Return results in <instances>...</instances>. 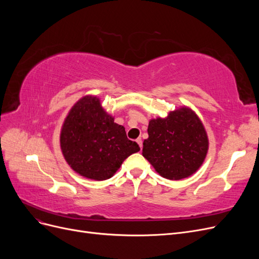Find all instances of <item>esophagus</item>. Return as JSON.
I'll return each mask as SVG.
<instances>
[{
	"mask_svg": "<svg viewBox=\"0 0 259 259\" xmlns=\"http://www.w3.org/2000/svg\"><path fill=\"white\" fill-rule=\"evenodd\" d=\"M136 143L139 145V147H140V149H143V140H142V138H137V140H136Z\"/></svg>",
	"mask_w": 259,
	"mask_h": 259,
	"instance_id": "1",
	"label": "esophagus"
}]
</instances>
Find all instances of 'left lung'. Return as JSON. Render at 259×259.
I'll return each instance as SVG.
<instances>
[{
  "mask_svg": "<svg viewBox=\"0 0 259 259\" xmlns=\"http://www.w3.org/2000/svg\"><path fill=\"white\" fill-rule=\"evenodd\" d=\"M143 156L162 177L180 180L193 175L204 162L208 137L198 114L183 106L167 116L151 119Z\"/></svg>",
  "mask_w": 259,
  "mask_h": 259,
  "instance_id": "8db88e82",
  "label": "left lung"
}]
</instances>
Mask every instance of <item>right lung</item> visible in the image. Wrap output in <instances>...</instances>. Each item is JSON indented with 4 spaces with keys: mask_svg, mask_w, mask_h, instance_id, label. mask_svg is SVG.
I'll return each instance as SVG.
<instances>
[{
    "mask_svg": "<svg viewBox=\"0 0 259 259\" xmlns=\"http://www.w3.org/2000/svg\"><path fill=\"white\" fill-rule=\"evenodd\" d=\"M59 143L66 162L76 174L99 182L111 178L125 159L140 150L95 95L83 96L70 109Z\"/></svg>",
    "mask_w": 259,
    "mask_h": 259,
    "instance_id": "obj_1",
    "label": "right lung"
}]
</instances>
